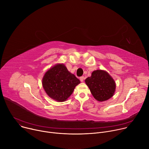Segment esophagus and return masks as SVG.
Segmentation results:
<instances>
[{"mask_svg":"<svg viewBox=\"0 0 149 149\" xmlns=\"http://www.w3.org/2000/svg\"><path fill=\"white\" fill-rule=\"evenodd\" d=\"M84 79H85V77H84V76H81V77H80V80L81 81H84Z\"/></svg>","mask_w":149,"mask_h":149,"instance_id":"obj_1","label":"esophagus"}]
</instances>
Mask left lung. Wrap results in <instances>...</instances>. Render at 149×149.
<instances>
[{
  "instance_id": "left-lung-1",
  "label": "left lung",
  "mask_w": 149,
  "mask_h": 149,
  "mask_svg": "<svg viewBox=\"0 0 149 149\" xmlns=\"http://www.w3.org/2000/svg\"><path fill=\"white\" fill-rule=\"evenodd\" d=\"M85 82L93 96L98 101H105L113 95L115 91V83L112 77L105 71H93Z\"/></svg>"
}]
</instances>
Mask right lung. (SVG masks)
<instances>
[{"label":"right lung","mask_w":149,"mask_h":149,"mask_svg":"<svg viewBox=\"0 0 149 149\" xmlns=\"http://www.w3.org/2000/svg\"><path fill=\"white\" fill-rule=\"evenodd\" d=\"M42 83L49 97L57 101L64 102L72 95L80 80L64 64H58L45 73Z\"/></svg>","instance_id":"add662e5"}]
</instances>
